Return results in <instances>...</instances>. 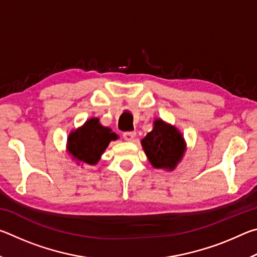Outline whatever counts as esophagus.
Returning <instances> with one entry per match:
<instances>
[{
	"mask_svg": "<svg viewBox=\"0 0 257 257\" xmlns=\"http://www.w3.org/2000/svg\"><path fill=\"white\" fill-rule=\"evenodd\" d=\"M135 137H136V133H135V132H127V133L123 134L124 141H127V142H133Z\"/></svg>",
	"mask_w": 257,
	"mask_h": 257,
	"instance_id": "esophagus-1",
	"label": "esophagus"
}]
</instances>
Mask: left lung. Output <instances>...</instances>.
<instances>
[{"mask_svg": "<svg viewBox=\"0 0 257 257\" xmlns=\"http://www.w3.org/2000/svg\"><path fill=\"white\" fill-rule=\"evenodd\" d=\"M141 143L152 167L167 171L175 170L187 150L182 134L162 119L154 120L153 129Z\"/></svg>", "mask_w": 257, "mask_h": 257, "instance_id": "8db88e82", "label": "left lung"}]
</instances>
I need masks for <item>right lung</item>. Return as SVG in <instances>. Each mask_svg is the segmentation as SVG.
I'll return each instance as SVG.
<instances>
[{
  "mask_svg": "<svg viewBox=\"0 0 257 257\" xmlns=\"http://www.w3.org/2000/svg\"><path fill=\"white\" fill-rule=\"evenodd\" d=\"M119 138L115 133L99 123L98 118H90L75 130L67 139V152L77 164L96 165L112 141Z\"/></svg>",
  "mask_w": 257,
  "mask_h": 257,
  "instance_id": "obj_1",
  "label": "right lung"
}]
</instances>
